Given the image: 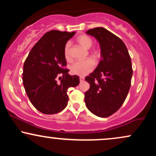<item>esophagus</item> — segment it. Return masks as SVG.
Returning a JSON list of instances; mask_svg holds the SVG:
<instances>
[{"label":"esophagus","mask_w":156,"mask_h":156,"mask_svg":"<svg viewBox=\"0 0 156 156\" xmlns=\"http://www.w3.org/2000/svg\"><path fill=\"white\" fill-rule=\"evenodd\" d=\"M83 80H84L83 77H80V81L82 82V81H83Z\"/></svg>","instance_id":"1"}]
</instances>
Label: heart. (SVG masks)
<instances>
[{
	"label": "heart",
	"instance_id": "heart-1",
	"mask_svg": "<svg viewBox=\"0 0 156 156\" xmlns=\"http://www.w3.org/2000/svg\"><path fill=\"white\" fill-rule=\"evenodd\" d=\"M77 42L85 49H89L93 44L92 39L87 35H80L77 37ZM64 55L65 59L68 62H70L72 60L70 54V43L69 42H67L64 46ZM91 55H92L93 59L98 60L100 57V51L98 50H94L91 52ZM93 68H94V62L91 59H87L75 62L70 67V70L73 74L79 76H84L88 74L89 73H90L93 69Z\"/></svg>",
	"mask_w": 156,
	"mask_h": 156
}]
</instances>
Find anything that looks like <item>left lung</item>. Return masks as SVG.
I'll return each mask as SVG.
<instances>
[{"label": "left lung", "instance_id": "obj_1", "mask_svg": "<svg viewBox=\"0 0 156 156\" xmlns=\"http://www.w3.org/2000/svg\"><path fill=\"white\" fill-rule=\"evenodd\" d=\"M87 34L99 42L101 59L85 78L90 85L84 94L86 105L94 115L108 117L120 108L129 92L131 59L122 39L105 28H94Z\"/></svg>", "mask_w": 156, "mask_h": 156}]
</instances>
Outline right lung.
<instances>
[{
    "label": "right lung",
    "instance_id": "1",
    "mask_svg": "<svg viewBox=\"0 0 156 156\" xmlns=\"http://www.w3.org/2000/svg\"><path fill=\"white\" fill-rule=\"evenodd\" d=\"M75 34L56 30L47 32L32 48L25 61V90L32 105L43 114L62 112L69 100L68 89L79 84V77L69 76V69H64L67 64L64 46ZM62 74L63 78L58 83L56 78Z\"/></svg>",
    "mask_w": 156,
    "mask_h": 156
}]
</instances>
